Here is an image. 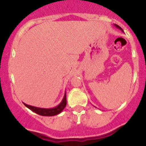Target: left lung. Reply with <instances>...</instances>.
Segmentation results:
<instances>
[{
  "instance_id": "left-lung-1",
  "label": "left lung",
  "mask_w": 146,
  "mask_h": 146,
  "mask_svg": "<svg viewBox=\"0 0 146 146\" xmlns=\"http://www.w3.org/2000/svg\"><path fill=\"white\" fill-rule=\"evenodd\" d=\"M114 25H115V27H116L117 28H118V29H120V30H121V31H122V32H123V30H122V28H121V27H119L118 25H116V24H114Z\"/></svg>"
}]
</instances>
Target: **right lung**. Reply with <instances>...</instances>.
Here are the masks:
<instances>
[{
  "label": "right lung",
  "mask_w": 146,
  "mask_h": 146,
  "mask_svg": "<svg viewBox=\"0 0 146 146\" xmlns=\"http://www.w3.org/2000/svg\"><path fill=\"white\" fill-rule=\"evenodd\" d=\"M25 106L27 107L28 109L32 110L34 113H37V114L42 115V116H53V115H56L59 114L63 111V110L65 108L66 106V94H64V98L62 99V101L60 102V104L58 106L52 108H37V107L31 106L29 104H27L24 103Z\"/></svg>",
  "instance_id": "right-lung-1"
}]
</instances>
